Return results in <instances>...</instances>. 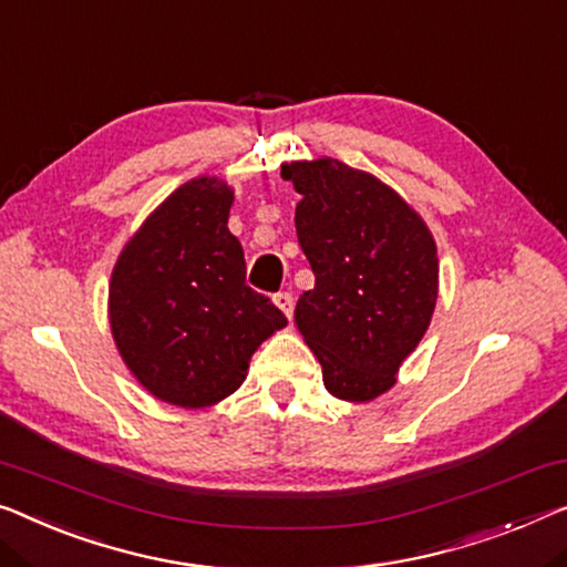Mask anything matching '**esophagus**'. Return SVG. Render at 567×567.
I'll return each instance as SVG.
<instances>
[{"instance_id": "34e87169", "label": "esophagus", "mask_w": 567, "mask_h": 567, "mask_svg": "<svg viewBox=\"0 0 567 567\" xmlns=\"http://www.w3.org/2000/svg\"><path fill=\"white\" fill-rule=\"evenodd\" d=\"M275 306L280 308L287 318H292V308H295V302H292V292H287V290L277 292V295H275Z\"/></svg>"}]
</instances>
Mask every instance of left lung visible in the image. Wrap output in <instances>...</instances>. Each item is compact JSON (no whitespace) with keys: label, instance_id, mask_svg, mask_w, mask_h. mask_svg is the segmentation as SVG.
<instances>
[{"label":"left lung","instance_id":"left-lung-1","mask_svg":"<svg viewBox=\"0 0 567 567\" xmlns=\"http://www.w3.org/2000/svg\"><path fill=\"white\" fill-rule=\"evenodd\" d=\"M302 200L298 241L316 275L295 323L338 400L394 386L437 300V249L425 221L374 175L331 157L282 165Z\"/></svg>","mask_w":567,"mask_h":567}]
</instances>
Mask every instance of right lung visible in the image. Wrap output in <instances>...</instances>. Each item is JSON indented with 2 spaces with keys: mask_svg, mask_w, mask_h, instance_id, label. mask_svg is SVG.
Here are the masks:
<instances>
[{
  "mask_svg": "<svg viewBox=\"0 0 567 567\" xmlns=\"http://www.w3.org/2000/svg\"><path fill=\"white\" fill-rule=\"evenodd\" d=\"M231 203L218 177L181 185L132 236L109 285L124 364L150 394L185 410L239 390L251 353L287 326L247 285L244 249L226 226Z\"/></svg>",
  "mask_w": 567,
  "mask_h": 567,
  "instance_id": "1",
  "label": "right lung"
}]
</instances>
